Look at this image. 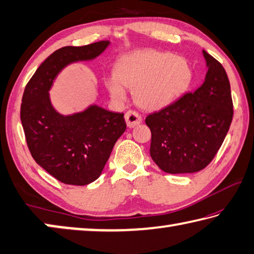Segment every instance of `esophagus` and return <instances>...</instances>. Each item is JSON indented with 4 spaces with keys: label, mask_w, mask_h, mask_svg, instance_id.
Wrapping results in <instances>:
<instances>
[{
    "label": "esophagus",
    "mask_w": 254,
    "mask_h": 254,
    "mask_svg": "<svg viewBox=\"0 0 254 254\" xmlns=\"http://www.w3.org/2000/svg\"><path fill=\"white\" fill-rule=\"evenodd\" d=\"M124 119L127 121V126L128 127H134L142 122V118L139 113H136L134 111H127L126 115H124Z\"/></svg>",
    "instance_id": "1"
}]
</instances>
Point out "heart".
<instances>
[{
  "instance_id": "b5f03b06",
  "label": "heart",
  "mask_w": 254,
  "mask_h": 254,
  "mask_svg": "<svg viewBox=\"0 0 254 254\" xmlns=\"http://www.w3.org/2000/svg\"><path fill=\"white\" fill-rule=\"evenodd\" d=\"M192 77L183 57L156 50H137L124 55L114 66V76L105 79L112 100L127 101V89H133L137 106L159 111L169 106L186 92Z\"/></svg>"
}]
</instances>
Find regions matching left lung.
I'll use <instances>...</instances> for the list:
<instances>
[{
  "label": "left lung",
  "instance_id": "obj_1",
  "mask_svg": "<svg viewBox=\"0 0 254 254\" xmlns=\"http://www.w3.org/2000/svg\"><path fill=\"white\" fill-rule=\"evenodd\" d=\"M205 80L194 93L145 118L151 130L150 156L162 171L191 174L213 160L233 118L231 86L220 63L203 50Z\"/></svg>",
  "mask_w": 254,
  "mask_h": 254
}]
</instances>
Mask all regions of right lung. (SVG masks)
Listing matches in <instances>:
<instances>
[{
	"label": "right lung",
	"mask_w": 254,
	"mask_h": 254,
	"mask_svg": "<svg viewBox=\"0 0 254 254\" xmlns=\"http://www.w3.org/2000/svg\"><path fill=\"white\" fill-rule=\"evenodd\" d=\"M110 44L63 47L38 67L25 86L20 115L28 148L38 165L64 184L84 186L100 177L127 124L123 113L96 104L64 115L54 107L49 91L63 69L94 60Z\"/></svg>",
	"instance_id": "obj_1"
}]
</instances>
